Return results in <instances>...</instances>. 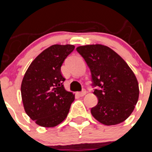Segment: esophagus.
<instances>
[{"label":"esophagus","instance_id":"esophagus-1","mask_svg":"<svg viewBox=\"0 0 152 152\" xmlns=\"http://www.w3.org/2000/svg\"><path fill=\"white\" fill-rule=\"evenodd\" d=\"M77 94H78L80 96H84V95L86 94V91H85V90H83V91H81V92L77 93Z\"/></svg>","mask_w":152,"mask_h":152}]
</instances>
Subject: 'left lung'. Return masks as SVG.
I'll list each match as a JSON object with an SVG mask.
<instances>
[{"label":"left lung","instance_id":"obj_1","mask_svg":"<svg viewBox=\"0 0 152 152\" xmlns=\"http://www.w3.org/2000/svg\"><path fill=\"white\" fill-rule=\"evenodd\" d=\"M77 51L91 70L98 103L91 108L95 119L106 126L123 123L131 115L139 96V83L127 63L106 45L78 46Z\"/></svg>","mask_w":152,"mask_h":152}]
</instances>
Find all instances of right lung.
I'll list each match as a JSON object with an SVG mask.
<instances>
[{"mask_svg":"<svg viewBox=\"0 0 152 152\" xmlns=\"http://www.w3.org/2000/svg\"><path fill=\"white\" fill-rule=\"evenodd\" d=\"M75 49L73 45H53L32 61L23 78L21 96L30 119L42 127H54L64 121L75 100L64 89L61 67Z\"/></svg>","mask_w":152,"mask_h":152,"instance_id":"1","label":"right lung"}]
</instances>
